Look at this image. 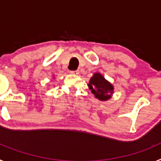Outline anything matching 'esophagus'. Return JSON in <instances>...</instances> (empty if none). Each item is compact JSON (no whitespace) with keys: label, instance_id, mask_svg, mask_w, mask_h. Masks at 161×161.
<instances>
[{"label":"esophagus","instance_id":"esophagus-1","mask_svg":"<svg viewBox=\"0 0 161 161\" xmlns=\"http://www.w3.org/2000/svg\"><path fill=\"white\" fill-rule=\"evenodd\" d=\"M71 74H72V75H78L79 74V71L78 70H75V71H70Z\"/></svg>","mask_w":161,"mask_h":161}]
</instances>
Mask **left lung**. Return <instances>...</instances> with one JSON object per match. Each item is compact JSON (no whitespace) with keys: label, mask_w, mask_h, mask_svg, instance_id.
Listing matches in <instances>:
<instances>
[{"label":"left lung","mask_w":161,"mask_h":161,"mask_svg":"<svg viewBox=\"0 0 161 161\" xmlns=\"http://www.w3.org/2000/svg\"><path fill=\"white\" fill-rule=\"evenodd\" d=\"M89 88L94 96L99 100L106 101L111 97L113 85L108 82L100 73H95L90 79Z\"/></svg>","instance_id":"left-lung-1"}]
</instances>
